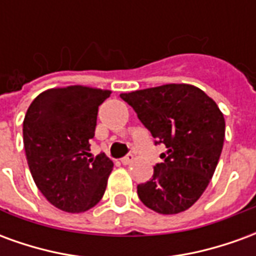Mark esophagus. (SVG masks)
Instances as JSON below:
<instances>
[{
	"mask_svg": "<svg viewBox=\"0 0 256 256\" xmlns=\"http://www.w3.org/2000/svg\"><path fill=\"white\" fill-rule=\"evenodd\" d=\"M133 160H134L133 155H128V156H124V158H122V159H120L122 164H124V166H126V164H132V163H133Z\"/></svg>",
	"mask_w": 256,
	"mask_h": 256,
	"instance_id": "1",
	"label": "esophagus"
}]
</instances>
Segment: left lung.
Segmentation results:
<instances>
[{
	"mask_svg": "<svg viewBox=\"0 0 256 256\" xmlns=\"http://www.w3.org/2000/svg\"><path fill=\"white\" fill-rule=\"evenodd\" d=\"M155 138L164 144L163 163L137 185L140 200L159 214H178L203 194L220 160L225 119L212 98L196 86L168 84L122 93Z\"/></svg>",
	"mask_w": 256,
	"mask_h": 256,
	"instance_id": "obj_1",
	"label": "left lung"
}]
</instances>
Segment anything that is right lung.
<instances>
[{
    "label": "right lung",
    "instance_id": "obj_1",
    "mask_svg": "<svg viewBox=\"0 0 256 256\" xmlns=\"http://www.w3.org/2000/svg\"><path fill=\"white\" fill-rule=\"evenodd\" d=\"M110 90L67 86L36 96L23 122V142L31 176L58 210L84 212L106 192L114 163L104 154L90 157L98 106Z\"/></svg>",
    "mask_w": 256,
    "mask_h": 256
}]
</instances>
